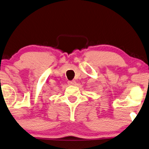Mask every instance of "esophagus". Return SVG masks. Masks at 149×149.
Here are the masks:
<instances>
[{
    "label": "esophagus",
    "instance_id": "esophagus-1",
    "mask_svg": "<svg viewBox=\"0 0 149 149\" xmlns=\"http://www.w3.org/2000/svg\"><path fill=\"white\" fill-rule=\"evenodd\" d=\"M68 84L70 85H75L76 84V81L75 80H71V81H69Z\"/></svg>",
    "mask_w": 149,
    "mask_h": 149
}]
</instances>
